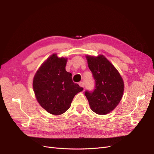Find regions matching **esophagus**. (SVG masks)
I'll use <instances>...</instances> for the list:
<instances>
[{
	"instance_id": "34e87169",
	"label": "esophagus",
	"mask_w": 154,
	"mask_h": 154,
	"mask_svg": "<svg viewBox=\"0 0 154 154\" xmlns=\"http://www.w3.org/2000/svg\"><path fill=\"white\" fill-rule=\"evenodd\" d=\"M79 85L80 87H83V89H84V87H85V83H84V82H83V81H81V82H79Z\"/></svg>"
}]
</instances>
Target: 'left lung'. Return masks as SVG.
I'll return each instance as SVG.
<instances>
[{"label":"left lung","mask_w":154,"mask_h":154,"mask_svg":"<svg viewBox=\"0 0 154 154\" xmlns=\"http://www.w3.org/2000/svg\"><path fill=\"white\" fill-rule=\"evenodd\" d=\"M88 66L94 80L93 91L85 94L91 109L99 114H106L114 109L122 99L124 82L119 71L103 55L87 56Z\"/></svg>","instance_id":"obj_1"}]
</instances>
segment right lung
<instances>
[{
  "mask_svg": "<svg viewBox=\"0 0 154 154\" xmlns=\"http://www.w3.org/2000/svg\"><path fill=\"white\" fill-rule=\"evenodd\" d=\"M67 59L53 54L42 65L34 77L35 97L49 113L60 115L69 109L75 95L83 90L65 70Z\"/></svg>",
  "mask_w": 154,
  "mask_h": 154,
  "instance_id": "add662e5",
  "label": "right lung"
}]
</instances>
